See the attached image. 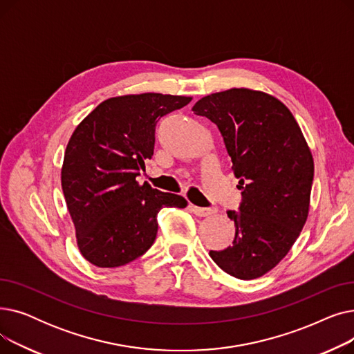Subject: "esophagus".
<instances>
[{"label": "esophagus", "mask_w": 354, "mask_h": 354, "mask_svg": "<svg viewBox=\"0 0 354 354\" xmlns=\"http://www.w3.org/2000/svg\"><path fill=\"white\" fill-rule=\"evenodd\" d=\"M191 209L196 216H209V215H214L218 212L216 208H199L195 205H191Z\"/></svg>", "instance_id": "1"}]
</instances>
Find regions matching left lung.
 <instances>
[{
  "label": "left lung",
  "instance_id": "left-lung-1",
  "mask_svg": "<svg viewBox=\"0 0 354 354\" xmlns=\"http://www.w3.org/2000/svg\"><path fill=\"white\" fill-rule=\"evenodd\" d=\"M194 113L215 123L243 191L232 245L209 251L239 280L271 271L299 238L310 209L314 160L290 109L268 93L232 87L198 100Z\"/></svg>",
  "mask_w": 354,
  "mask_h": 354
}]
</instances>
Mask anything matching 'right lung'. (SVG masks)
<instances>
[{"label": "right lung", "instance_id": "add662e5", "mask_svg": "<svg viewBox=\"0 0 354 354\" xmlns=\"http://www.w3.org/2000/svg\"><path fill=\"white\" fill-rule=\"evenodd\" d=\"M192 97L142 93L110 97L79 123L67 143L62 188L88 263L116 268L152 247L163 207L185 208V198L160 192L136 176L155 147L158 120Z\"/></svg>", "mask_w": 354, "mask_h": 354}]
</instances>
